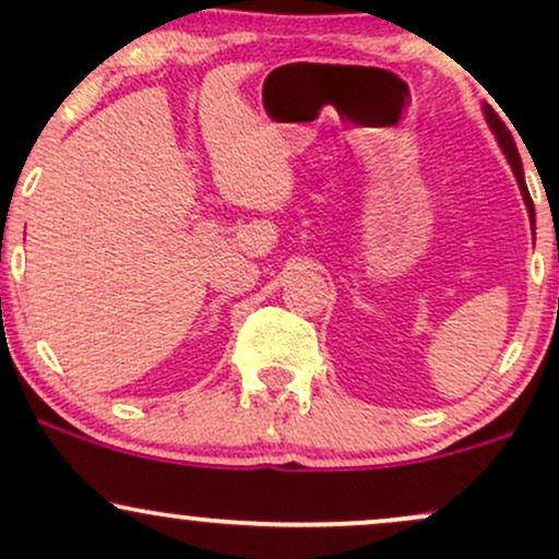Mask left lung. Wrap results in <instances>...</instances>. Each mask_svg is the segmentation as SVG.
Wrapping results in <instances>:
<instances>
[{"label":"left lung","mask_w":559,"mask_h":559,"mask_svg":"<svg viewBox=\"0 0 559 559\" xmlns=\"http://www.w3.org/2000/svg\"><path fill=\"white\" fill-rule=\"evenodd\" d=\"M484 115L486 120H489V128L493 131V136H497L499 146H502L507 163H510L512 173H515V181L521 186V194H523V202H525V210H528V217H531V226H536V213H534V202H531V194H528V186H525V176H523V163H521V155H518V146L515 141H512L510 131H507L502 120H499V115L491 110L489 105H484Z\"/></svg>","instance_id":"1"}]
</instances>
